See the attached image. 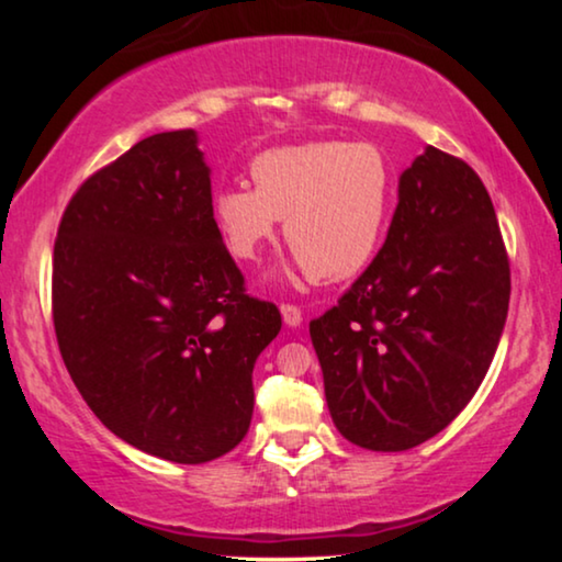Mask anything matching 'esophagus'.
<instances>
[{"label":"esophagus","mask_w":562,"mask_h":562,"mask_svg":"<svg viewBox=\"0 0 562 562\" xmlns=\"http://www.w3.org/2000/svg\"><path fill=\"white\" fill-rule=\"evenodd\" d=\"M281 317L286 327H299L302 325V310L294 304H281Z\"/></svg>","instance_id":"1"}]
</instances>
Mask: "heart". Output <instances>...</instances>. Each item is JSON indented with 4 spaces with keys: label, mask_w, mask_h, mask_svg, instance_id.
I'll use <instances>...</instances> for the list:
<instances>
[{
    "label": "heart",
    "mask_w": 562,
    "mask_h": 562,
    "mask_svg": "<svg viewBox=\"0 0 562 562\" xmlns=\"http://www.w3.org/2000/svg\"><path fill=\"white\" fill-rule=\"evenodd\" d=\"M252 187L214 191V227L237 260H256L283 216L294 266L322 281L350 279L386 240L396 183L371 143L306 140L263 150L250 164Z\"/></svg>",
    "instance_id": "obj_1"
}]
</instances>
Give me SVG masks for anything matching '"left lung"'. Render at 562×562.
<instances>
[{"instance_id":"8db88e82","label":"left lung","mask_w":562,"mask_h":562,"mask_svg":"<svg viewBox=\"0 0 562 562\" xmlns=\"http://www.w3.org/2000/svg\"><path fill=\"white\" fill-rule=\"evenodd\" d=\"M494 204L465 160L427 145L398 176L386 243L310 322L335 427L375 452L417 448L479 391L509 312Z\"/></svg>"}]
</instances>
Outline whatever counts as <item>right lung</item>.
I'll return each instance as SVG.
<instances>
[{"label":"right lung","mask_w":562,"mask_h":562,"mask_svg":"<svg viewBox=\"0 0 562 562\" xmlns=\"http://www.w3.org/2000/svg\"><path fill=\"white\" fill-rule=\"evenodd\" d=\"M196 130L150 135L81 183L53 248V325L99 422L199 465L248 435L252 368L279 335L212 220Z\"/></svg>","instance_id":"1"}]
</instances>
